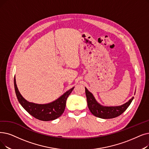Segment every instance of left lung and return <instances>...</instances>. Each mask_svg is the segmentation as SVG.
<instances>
[{
  "instance_id": "left-lung-1",
  "label": "left lung",
  "mask_w": 149,
  "mask_h": 149,
  "mask_svg": "<svg viewBox=\"0 0 149 149\" xmlns=\"http://www.w3.org/2000/svg\"><path fill=\"white\" fill-rule=\"evenodd\" d=\"M88 107L94 116L102 119H112L118 117L124 113L132 103L133 97L125 104L118 107H103L96 102L92 93L85 88Z\"/></svg>"
}]
</instances>
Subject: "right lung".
Here are the masks:
<instances>
[{
    "mask_svg": "<svg viewBox=\"0 0 149 149\" xmlns=\"http://www.w3.org/2000/svg\"><path fill=\"white\" fill-rule=\"evenodd\" d=\"M14 85L16 95L19 102L30 115L37 119L42 121L52 120L60 117L66 107V102L69 94L74 88H71L55 101L48 104H36L27 101L19 92L16 83L15 77Z\"/></svg>",
    "mask_w": 149,
    "mask_h": 149,
    "instance_id": "1",
    "label": "right lung"
}]
</instances>
